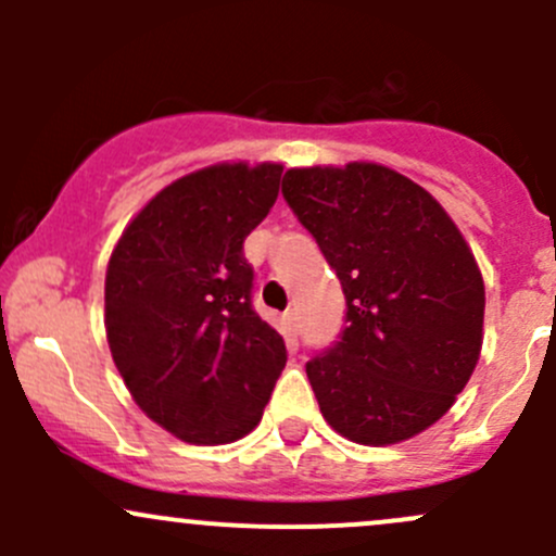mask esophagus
I'll return each mask as SVG.
<instances>
[{
    "label": "esophagus",
    "mask_w": 556,
    "mask_h": 556,
    "mask_svg": "<svg viewBox=\"0 0 556 556\" xmlns=\"http://www.w3.org/2000/svg\"><path fill=\"white\" fill-rule=\"evenodd\" d=\"M282 319H285V325H288V328H293V325H295V309L285 312Z\"/></svg>",
    "instance_id": "1"
}]
</instances>
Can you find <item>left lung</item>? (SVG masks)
<instances>
[{
    "label": "left lung",
    "instance_id": "1",
    "mask_svg": "<svg viewBox=\"0 0 556 556\" xmlns=\"http://www.w3.org/2000/svg\"><path fill=\"white\" fill-rule=\"evenodd\" d=\"M282 195L346 299L341 341L306 363L325 422L390 446L439 422L484 341V279L444 206L368 161L285 172Z\"/></svg>",
    "mask_w": 556,
    "mask_h": 556
}]
</instances>
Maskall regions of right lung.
Returning <instances> with one entry per match:
<instances>
[{
	"label": "right lung",
	"instance_id": "add662e5",
	"mask_svg": "<svg viewBox=\"0 0 556 556\" xmlns=\"http://www.w3.org/2000/svg\"><path fill=\"white\" fill-rule=\"evenodd\" d=\"M282 164H215L174 179L123 228L104 277L112 361L137 406L201 446L261 422L285 341L252 309L247 233L268 215Z\"/></svg>",
	"mask_w": 556,
	"mask_h": 556
}]
</instances>
